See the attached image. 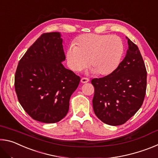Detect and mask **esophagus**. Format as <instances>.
I'll use <instances>...</instances> for the list:
<instances>
[{
  "mask_svg": "<svg viewBox=\"0 0 158 158\" xmlns=\"http://www.w3.org/2000/svg\"><path fill=\"white\" fill-rule=\"evenodd\" d=\"M89 79L88 78H84V77H83V78L81 79V82L82 84H85V83L89 82Z\"/></svg>",
  "mask_w": 158,
  "mask_h": 158,
  "instance_id": "esophagus-1",
  "label": "esophagus"
}]
</instances>
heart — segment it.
<instances>
[{
	"label": "heart",
	"mask_w": 158,
	"mask_h": 158,
	"mask_svg": "<svg viewBox=\"0 0 158 158\" xmlns=\"http://www.w3.org/2000/svg\"><path fill=\"white\" fill-rule=\"evenodd\" d=\"M124 52L122 40L116 35L89 33L79 36L68 47L67 61L72 70L79 72L89 65L91 73L107 75L121 63Z\"/></svg>",
	"instance_id": "b5f03b06"
}]
</instances>
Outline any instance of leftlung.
Listing matches in <instances>:
<instances>
[{
  "mask_svg": "<svg viewBox=\"0 0 158 158\" xmlns=\"http://www.w3.org/2000/svg\"><path fill=\"white\" fill-rule=\"evenodd\" d=\"M128 49L113 73L93 79V110L100 121L110 125L125 123L142 105L146 90L147 73L138 47L126 37Z\"/></svg>",
  "mask_w": 158,
  "mask_h": 158,
  "instance_id": "8db88e82",
  "label": "left lung"
}]
</instances>
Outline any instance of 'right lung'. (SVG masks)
Returning <instances> with one entry per match:
<instances>
[{
	"mask_svg": "<svg viewBox=\"0 0 158 158\" xmlns=\"http://www.w3.org/2000/svg\"><path fill=\"white\" fill-rule=\"evenodd\" d=\"M65 60L61 34L53 32L42 34L19 62L15 91L23 109L35 121L54 123L68 114L80 77L64 67Z\"/></svg>",
	"mask_w": 158,
	"mask_h": 158,
	"instance_id": "add662e5",
	"label": "right lung"
}]
</instances>
